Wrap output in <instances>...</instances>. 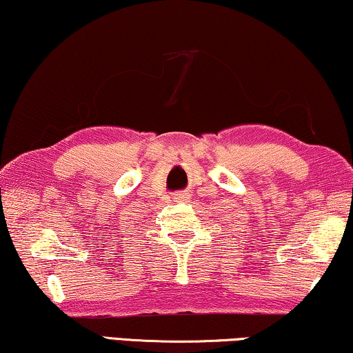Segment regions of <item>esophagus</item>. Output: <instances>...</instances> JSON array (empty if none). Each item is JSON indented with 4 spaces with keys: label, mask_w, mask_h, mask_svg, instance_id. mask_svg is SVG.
Instances as JSON below:
<instances>
[{
    "label": "esophagus",
    "mask_w": 353,
    "mask_h": 353,
    "mask_svg": "<svg viewBox=\"0 0 353 353\" xmlns=\"http://www.w3.org/2000/svg\"><path fill=\"white\" fill-rule=\"evenodd\" d=\"M188 197H190V194H188V192H185V191L176 192V194H173V199L178 201V202H181V201H188Z\"/></svg>",
    "instance_id": "esophagus-1"
}]
</instances>
